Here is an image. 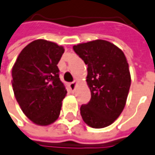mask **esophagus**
Segmentation results:
<instances>
[{
    "label": "esophagus",
    "mask_w": 155,
    "mask_h": 155,
    "mask_svg": "<svg viewBox=\"0 0 155 155\" xmlns=\"http://www.w3.org/2000/svg\"><path fill=\"white\" fill-rule=\"evenodd\" d=\"M75 85H76V81H74V82H71V83L70 84V88H71V90H73V91H74Z\"/></svg>",
    "instance_id": "esophagus-1"
}]
</instances>
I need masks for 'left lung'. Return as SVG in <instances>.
I'll list each match as a JSON object with an SVG mask.
<instances>
[{
  "label": "left lung",
  "mask_w": 155,
  "mask_h": 155,
  "mask_svg": "<svg viewBox=\"0 0 155 155\" xmlns=\"http://www.w3.org/2000/svg\"><path fill=\"white\" fill-rule=\"evenodd\" d=\"M73 50L88 66L86 81L91 94L90 102L81 106L82 118L91 128H105L125 107L131 84L126 57L103 39L74 45Z\"/></svg>",
  "instance_id": "8db88e82"
}]
</instances>
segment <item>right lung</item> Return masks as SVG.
Returning a JSON list of instances; mask_svg holds the SVG:
<instances>
[{"mask_svg": "<svg viewBox=\"0 0 155 155\" xmlns=\"http://www.w3.org/2000/svg\"><path fill=\"white\" fill-rule=\"evenodd\" d=\"M64 47L45 39L31 42L21 51L12 69V85L23 113L35 124L49 125L60 114L66 90L58 63Z\"/></svg>", "mask_w": 155, "mask_h": 155, "instance_id": "1", "label": "right lung"}]
</instances>
